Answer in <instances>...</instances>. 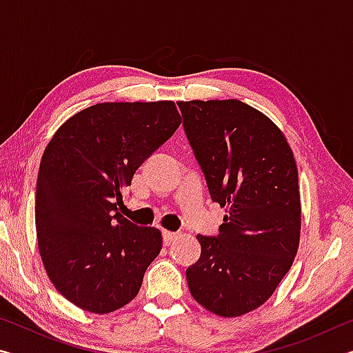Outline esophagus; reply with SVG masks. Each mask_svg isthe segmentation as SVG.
Masks as SVG:
<instances>
[{"label":"esophagus","instance_id":"1","mask_svg":"<svg viewBox=\"0 0 353 353\" xmlns=\"http://www.w3.org/2000/svg\"><path fill=\"white\" fill-rule=\"evenodd\" d=\"M162 235H163V243L165 244H170L172 240H174V238H177L176 232H170V230H163Z\"/></svg>","mask_w":353,"mask_h":353}]
</instances>
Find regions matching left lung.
<instances>
[{
  "label": "left lung",
  "instance_id": "left-lung-1",
  "mask_svg": "<svg viewBox=\"0 0 353 353\" xmlns=\"http://www.w3.org/2000/svg\"><path fill=\"white\" fill-rule=\"evenodd\" d=\"M183 129L213 202L227 207L214 236L198 235L191 296L235 318L263 305L294 261L301 194L294 155L276 124L238 99L179 101Z\"/></svg>",
  "mask_w": 353,
  "mask_h": 353
}]
</instances>
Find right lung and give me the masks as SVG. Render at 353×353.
<instances>
[{
    "instance_id": "add662e5",
    "label": "right lung",
    "mask_w": 353,
    "mask_h": 353,
    "mask_svg": "<svg viewBox=\"0 0 353 353\" xmlns=\"http://www.w3.org/2000/svg\"><path fill=\"white\" fill-rule=\"evenodd\" d=\"M181 123L172 101L103 103L77 112L48 143L35 190L39 250L76 307L105 314L139 294L162 234L118 212L121 190Z\"/></svg>"
}]
</instances>
